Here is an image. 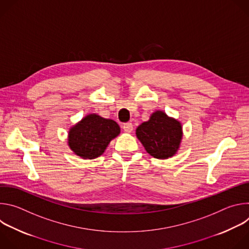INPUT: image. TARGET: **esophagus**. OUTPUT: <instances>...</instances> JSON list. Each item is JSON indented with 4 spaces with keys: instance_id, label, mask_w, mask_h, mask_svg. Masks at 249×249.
Segmentation results:
<instances>
[{
    "instance_id": "1",
    "label": "esophagus",
    "mask_w": 249,
    "mask_h": 249,
    "mask_svg": "<svg viewBox=\"0 0 249 249\" xmlns=\"http://www.w3.org/2000/svg\"><path fill=\"white\" fill-rule=\"evenodd\" d=\"M122 128H123V130H124L125 132L130 133V132H132V131H133V124H132L131 122L124 123V124L122 125Z\"/></svg>"
}]
</instances>
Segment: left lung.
<instances>
[{
  "instance_id": "1",
  "label": "left lung",
  "mask_w": 249,
  "mask_h": 249,
  "mask_svg": "<svg viewBox=\"0 0 249 249\" xmlns=\"http://www.w3.org/2000/svg\"><path fill=\"white\" fill-rule=\"evenodd\" d=\"M136 135L152 157L164 160L172 157L178 150L182 128L177 120L157 111L149 121L137 128Z\"/></svg>"
}]
</instances>
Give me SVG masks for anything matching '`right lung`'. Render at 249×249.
Wrapping results in <instances>:
<instances>
[{
  "mask_svg": "<svg viewBox=\"0 0 249 249\" xmlns=\"http://www.w3.org/2000/svg\"><path fill=\"white\" fill-rule=\"evenodd\" d=\"M119 133L120 127L115 121L89 114L70 130L69 146L79 157L92 160L101 156Z\"/></svg>",
  "mask_w": 249,
  "mask_h": 249,
  "instance_id": "1",
  "label": "right lung"
}]
</instances>
